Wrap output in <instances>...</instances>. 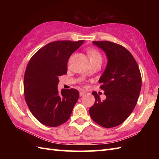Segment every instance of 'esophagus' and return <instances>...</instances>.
Here are the masks:
<instances>
[{"mask_svg":"<svg viewBox=\"0 0 159 159\" xmlns=\"http://www.w3.org/2000/svg\"><path fill=\"white\" fill-rule=\"evenodd\" d=\"M85 94H86V92H84V91H82V92H80V96H83L85 95Z\"/></svg>","mask_w":159,"mask_h":159,"instance_id":"obj_1","label":"esophagus"}]
</instances>
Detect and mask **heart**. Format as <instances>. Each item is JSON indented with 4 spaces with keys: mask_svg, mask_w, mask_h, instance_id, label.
Segmentation results:
<instances>
[{
    "mask_svg": "<svg viewBox=\"0 0 159 159\" xmlns=\"http://www.w3.org/2000/svg\"><path fill=\"white\" fill-rule=\"evenodd\" d=\"M87 54H88L90 61L92 63L97 61H102V57L98 50L96 48H89L87 50Z\"/></svg>",
    "mask_w": 159,
    "mask_h": 159,
    "instance_id": "1",
    "label": "heart"
}]
</instances>
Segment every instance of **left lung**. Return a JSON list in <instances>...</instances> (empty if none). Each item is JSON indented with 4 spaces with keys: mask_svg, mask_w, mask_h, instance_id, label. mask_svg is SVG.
I'll list each match as a JSON object with an SVG mask.
<instances>
[{
    "mask_svg": "<svg viewBox=\"0 0 159 159\" xmlns=\"http://www.w3.org/2000/svg\"><path fill=\"white\" fill-rule=\"evenodd\" d=\"M105 52L108 63L99 80L107 98L92 92L95 102L89 110L100 126L113 128L123 123L135 107L141 89V75L137 61L124 46L109 41L93 42Z\"/></svg>",
    "mask_w": 159,
    "mask_h": 159,
    "instance_id": "8db88e82",
    "label": "left lung"
}]
</instances>
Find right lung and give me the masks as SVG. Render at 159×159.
<instances>
[{"instance_id": "1", "label": "right lung", "mask_w": 159, "mask_h": 159, "mask_svg": "<svg viewBox=\"0 0 159 159\" xmlns=\"http://www.w3.org/2000/svg\"><path fill=\"white\" fill-rule=\"evenodd\" d=\"M84 40L55 41L38 50L30 59L24 77V93L29 110L47 126L57 127L68 120L79 97L75 89L57 90L59 77L67 73L71 55Z\"/></svg>"}]
</instances>
